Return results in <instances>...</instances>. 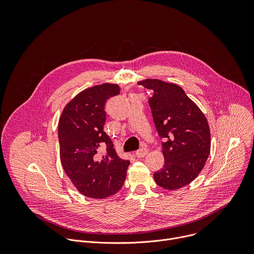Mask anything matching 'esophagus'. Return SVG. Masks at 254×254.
Instances as JSON below:
<instances>
[{"label":"esophagus","instance_id":"esophagus-1","mask_svg":"<svg viewBox=\"0 0 254 254\" xmlns=\"http://www.w3.org/2000/svg\"><path fill=\"white\" fill-rule=\"evenodd\" d=\"M149 153V150H148V148H140L138 151H136V153H135V156L137 157V158H142V157H144L146 156L147 154Z\"/></svg>","mask_w":254,"mask_h":254}]
</instances>
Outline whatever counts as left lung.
<instances>
[{"label":"left lung","instance_id":"1","mask_svg":"<svg viewBox=\"0 0 254 254\" xmlns=\"http://www.w3.org/2000/svg\"><path fill=\"white\" fill-rule=\"evenodd\" d=\"M150 89L154 123L162 142L165 164L154 174L156 183L166 190L190 184L205 166L210 154V129L200 108L179 85L158 79L138 82Z\"/></svg>","mask_w":254,"mask_h":254}]
</instances>
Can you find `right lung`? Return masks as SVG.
Masks as SVG:
<instances>
[{"label": "right lung", "instance_id": "1", "mask_svg": "<svg viewBox=\"0 0 254 254\" xmlns=\"http://www.w3.org/2000/svg\"><path fill=\"white\" fill-rule=\"evenodd\" d=\"M117 84H102L78 93L63 110L58 125L62 167L84 196L103 199L118 193L127 177L128 160L121 159L103 126L106 100L120 94ZM107 153L97 157L100 147Z\"/></svg>", "mask_w": 254, "mask_h": 254}]
</instances>
